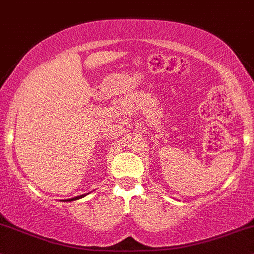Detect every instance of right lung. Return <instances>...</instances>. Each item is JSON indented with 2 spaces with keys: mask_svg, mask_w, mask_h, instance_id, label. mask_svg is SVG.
Returning a JSON list of instances; mask_svg holds the SVG:
<instances>
[{
  "mask_svg": "<svg viewBox=\"0 0 254 254\" xmlns=\"http://www.w3.org/2000/svg\"><path fill=\"white\" fill-rule=\"evenodd\" d=\"M86 194H82V195H78V197H75V198H71V199H66V200H64V201H73V200H78V199H81V198H84Z\"/></svg>",
  "mask_w": 254,
  "mask_h": 254,
  "instance_id": "add662e5",
  "label": "right lung"
}]
</instances>
